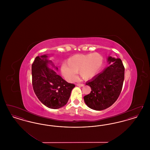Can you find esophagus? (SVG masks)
Returning <instances> with one entry per match:
<instances>
[{"mask_svg": "<svg viewBox=\"0 0 150 150\" xmlns=\"http://www.w3.org/2000/svg\"><path fill=\"white\" fill-rule=\"evenodd\" d=\"M77 86H84V84H83V83H78Z\"/></svg>", "mask_w": 150, "mask_h": 150, "instance_id": "34e87169", "label": "esophagus"}]
</instances>
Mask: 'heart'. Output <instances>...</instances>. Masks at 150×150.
Wrapping results in <instances>:
<instances>
[{"instance_id":"heart-1","label":"heart","mask_w":150,"mask_h":150,"mask_svg":"<svg viewBox=\"0 0 150 150\" xmlns=\"http://www.w3.org/2000/svg\"><path fill=\"white\" fill-rule=\"evenodd\" d=\"M103 58L100 54L94 53L86 54H75L69 58L61 67V71L65 78L72 81L76 78V73H79L84 80L93 78L102 66Z\"/></svg>"}]
</instances>
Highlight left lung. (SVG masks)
<instances>
[{
  "mask_svg": "<svg viewBox=\"0 0 150 150\" xmlns=\"http://www.w3.org/2000/svg\"><path fill=\"white\" fill-rule=\"evenodd\" d=\"M110 65L86 84L91 92L84 97L86 105L97 111L112 105L121 93L124 80L125 68L121 59L108 57Z\"/></svg>",
  "mask_w": 150,
  "mask_h": 150,
  "instance_id": "1",
  "label": "left lung"
}]
</instances>
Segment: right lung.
<instances>
[{"label": "right lung", "mask_w": 150, "mask_h": 150, "mask_svg": "<svg viewBox=\"0 0 150 150\" xmlns=\"http://www.w3.org/2000/svg\"><path fill=\"white\" fill-rule=\"evenodd\" d=\"M47 57V55L37 56L32 64L33 87L43 104L48 108L57 109L67 103L75 86L67 82L48 67L52 61Z\"/></svg>", "instance_id": "1"}]
</instances>
